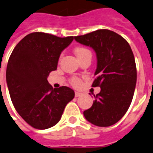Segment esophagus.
<instances>
[{
    "label": "esophagus",
    "instance_id": "1",
    "mask_svg": "<svg viewBox=\"0 0 153 153\" xmlns=\"http://www.w3.org/2000/svg\"><path fill=\"white\" fill-rule=\"evenodd\" d=\"M80 95H82V93H80V92H79V91H76L75 92V97H76V98L79 97Z\"/></svg>",
    "mask_w": 153,
    "mask_h": 153
}]
</instances>
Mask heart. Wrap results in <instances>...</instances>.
<instances>
[{
    "instance_id": "obj_1",
    "label": "heart",
    "mask_w": 153,
    "mask_h": 153,
    "mask_svg": "<svg viewBox=\"0 0 153 153\" xmlns=\"http://www.w3.org/2000/svg\"><path fill=\"white\" fill-rule=\"evenodd\" d=\"M75 52L77 58L79 59L80 57L84 56L87 53H89L90 51H88V49L84 48H77L75 50ZM72 84H74V86H79L80 84V80L78 78H74V79H72Z\"/></svg>"
}]
</instances>
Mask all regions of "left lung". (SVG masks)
Wrapping results in <instances>:
<instances>
[{
    "instance_id": "obj_1",
    "label": "left lung",
    "mask_w": 153,
    "mask_h": 153,
    "mask_svg": "<svg viewBox=\"0 0 153 153\" xmlns=\"http://www.w3.org/2000/svg\"><path fill=\"white\" fill-rule=\"evenodd\" d=\"M76 41L93 48L97 69L92 87H100L90 108L84 112L86 120L98 127H109L127 113L137 81L135 60L131 46L123 37L108 30H98Z\"/></svg>"
}]
</instances>
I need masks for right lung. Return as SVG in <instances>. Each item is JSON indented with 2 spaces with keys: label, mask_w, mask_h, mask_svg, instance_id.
<instances>
[{
  "label": "right lung",
  "mask_w": 153,
  "mask_h": 153,
  "mask_svg": "<svg viewBox=\"0 0 153 153\" xmlns=\"http://www.w3.org/2000/svg\"><path fill=\"white\" fill-rule=\"evenodd\" d=\"M73 40L74 36L32 33L18 43L10 55L6 81L11 102L22 119L36 129L55 126L75 96L68 87L53 89L47 79Z\"/></svg>",
  "instance_id": "obj_1"
}]
</instances>
